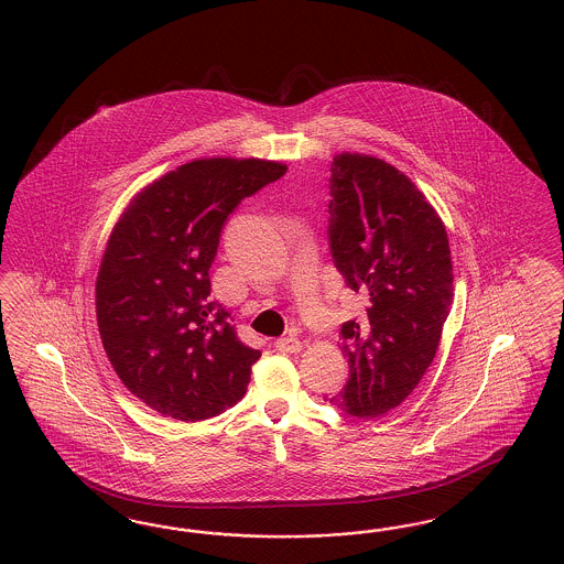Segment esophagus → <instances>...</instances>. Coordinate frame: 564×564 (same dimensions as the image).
<instances>
[{"label": "esophagus", "mask_w": 564, "mask_h": 564, "mask_svg": "<svg viewBox=\"0 0 564 564\" xmlns=\"http://www.w3.org/2000/svg\"><path fill=\"white\" fill-rule=\"evenodd\" d=\"M276 349L281 350V352L295 355V352H300V350H302V343H300L297 338H292V336H288V338H279V340H276Z\"/></svg>", "instance_id": "1"}]
</instances>
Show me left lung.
<instances>
[{
	"instance_id": "left-lung-1",
	"label": "left lung",
	"mask_w": 564,
	"mask_h": 564,
	"mask_svg": "<svg viewBox=\"0 0 564 564\" xmlns=\"http://www.w3.org/2000/svg\"><path fill=\"white\" fill-rule=\"evenodd\" d=\"M329 247L347 288L368 297L347 322L349 380L338 402L376 419L416 389L453 304V260L442 217L393 164L343 152L332 162Z\"/></svg>"
}]
</instances>
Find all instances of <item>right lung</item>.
I'll return each mask as SVG.
<instances>
[{
    "label": "right lung",
    "instance_id": "1",
    "mask_svg": "<svg viewBox=\"0 0 564 564\" xmlns=\"http://www.w3.org/2000/svg\"><path fill=\"white\" fill-rule=\"evenodd\" d=\"M285 171L196 159L139 189L116 221L95 285L99 334L122 384L162 416L194 423L242 400L262 352L212 300L209 269L226 217Z\"/></svg>",
    "mask_w": 564,
    "mask_h": 564
}]
</instances>
